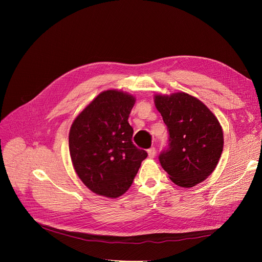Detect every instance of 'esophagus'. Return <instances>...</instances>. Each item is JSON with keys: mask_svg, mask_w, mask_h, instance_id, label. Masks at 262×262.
Here are the masks:
<instances>
[{"mask_svg": "<svg viewBox=\"0 0 262 262\" xmlns=\"http://www.w3.org/2000/svg\"><path fill=\"white\" fill-rule=\"evenodd\" d=\"M147 153H148V157L149 158H154L156 155V149L155 147H150L147 149Z\"/></svg>", "mask_w": 262, "mask_h": 262, "instance_id": "esophagus-1", "label": "esophagus"}]
</instances>
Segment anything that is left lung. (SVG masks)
<instances>
[{
  "instance_id": "obj_1",
  "label": "left lung",
  "mask_w": 262,
  "mask_h": 262,
  "mask_svg": "<svg viewBox=\"0 0 262 262\" xmlns=\"http://www.w3.org/2000/svg\"><path fill=\"white\" fill-rule=\"evenodd\" d=\"M155 106L168 131L158 160L172 182L190 188L215 169L223 150L220 122L203 102L186 93L156 95Z\"/></svg>"
}]
</instances>
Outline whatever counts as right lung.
<instances>
[{"label":"right lung","instance_id":"1","mask_svg":"<svg viewBox=\"0 0 262 262\" xmlns=\"http://www.w3.org/2000/svg\"><path fill=\"white\" fill-rule=\"evenodd\" d=\"M134 102L136 98L123 92H102L71 126L69 148L74 169L96 194L122 195L147 157L132 142L128 119Z\"/></svg>","mask_w":262,"mask_h":262}]
</instances>
